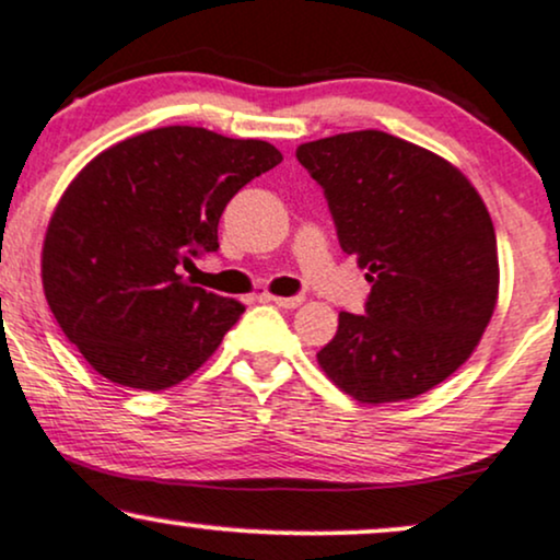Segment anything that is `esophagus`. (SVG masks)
<instances>
[{
  "label": "esophagus",
  "instance_id": "esophagus-1",
  "mask_svg": "<svg viewBox=\"0 0 560 560\" xmlns=\"http://www.w3.org/2000/svg\"><path fill=\"white\" fill-rule=\"evenodd\" d=\"M268 302H273V305L279 307H298L302 305V298H273V294H266Z\"/></svg>",
  "mask_w": 560,
  "mask_h": 560
}]
</instances>
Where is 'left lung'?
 <instances>
[{"instance_id":"obj_1","label":"left lung","mask_w":560,"mask_h":560,"mask_svg":"<svg viewBox=\"0 0 560 560\" xmlns=\"http://www.w3.org/2000/svg\"><path fill=\"white\" fill-rule=\"evenodd\" d=\"M298 160L371 284L363 316L339 313L320 369L361 402L423 395L468 361L498 302V240L479 191L447 160L384 131L307 141Z\"/></svg>"}]
</instances>
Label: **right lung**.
<instances>
[{"label":"right lung","instance_id":"obj_1","mask_svg":"<svg viewBox=\"0 0 560 560\" xmlns=\"http://www.w3.org/2000/svg\"><path fill=\"white\" fill-rule=\"evenodd\" d=\"M281 152L165 126L96 155L57 202L42 249L49 311L96 374L168 389L208 361L244 305L178 273L218 249L229 199Z\"/></svg>","mask_w":560,"mask_h":560}]
</instances>
